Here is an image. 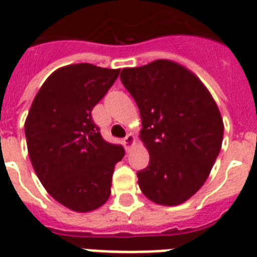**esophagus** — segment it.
Returning a JSON list of instances; mask_svg holds the SVG:
<instances>
[{"instance_id":"1","label":"esophagus","mask_w":257,"mask_h":257,"mask_svg":"<svg viewBox=\"0 0 257 257\" xmlns=\"http://www.w3.org/2000/svg\"><path fill=\"white\" fill-rule=\"evenodd\" d=\"M122 143H124V146H125V148H126V150H128V151L131 150V147L135 144V137H133L132 133H128V135L124 137Z\"/></svg>"}]
</instances>
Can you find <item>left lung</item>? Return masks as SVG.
Returning a JSON list of instances; mask_svg holds the SVG:
<instances>
[{
    "label": "left lung",
    "mask_w": 257,
    "mask_h": 257,
    "mask_svg": "<svg viewBox=\"0 0 257 257\" xmlns=\"http://www.w3.org/2000/svg\"><path fill=\"white\" fill-rule=\"evenodd\" d=\"M121 82L142 115L150 164L137 172L143 194L174 206L205 183L220 154L224 124L214 99L193 72L171 60L122 68Z\"/></svg>",
    "instance_id": "left-lung-1"
}]
</instances>
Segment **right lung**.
Wrapping results in <instances>:
<instances>
[{"label":"right lung","mask_w":257,"mask_h":257,"mask_svg":"<svg viewBox=\"0 0 257 257\" xmlns=\"http://www.w3.org/2000/svg\"><path fill=\"white\" fill-rule=\"evenodd\" d=\"M120 70L79 63L52 72L25 121L32 166L46 190L74 211L95 210L110 195L114 164L124 147L103 140L91 110Z\"/></svg>","instance_id":"add662e5"}]
</instances>
